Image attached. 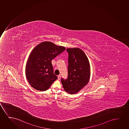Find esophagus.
Masks as SVG:
<instances>
[{"mask_svg":"<svg viewBox=\"0 0 129 129\" xmlns=\"http://www.w3.org/2000/svg\"><path fill=\"white\" fill-rule=\"evenodd\" d=\"M57 77H58V80H60V78H61V75H58Z\"/></svg>","mask_w":129,"mask_h":129,"instance_id":"esophagus-1","label":"esophagus"}]
</instances>
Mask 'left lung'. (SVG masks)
Masks as SVG:
<instances>
[{"mask_svg": "<svg viewBox=\"0 0 129 129\" xmlns=\"http://www.w3.org/2000/svg\"><path fill=\"white\" fill-rule=\"evenodd\" d=\"M69 53L68 78L61 79L65 91L70 94L78 93L88 83L90 66L85 53L78 48H67Z\"/></svg>", "mask_w": 129, "mask_h": 129, "instance_id": "left-lung-1", "label": "left lung"}]
</instances>
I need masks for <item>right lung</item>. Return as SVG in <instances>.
Returning a JSON list of instances; mask_svg holds the SVG:
<instances>
[{
  "mask_svg": "<svg viewBox=\"0 0 129 129\" xmlns=\"http://www.w3.org/2000/svg\"><path fill=\"white\" fill-rule=\"evenodd\" d=\"M65 47L45 41L36 46L26 62V75L31 86L40 91L48 89L57 77L54 75L51 60Z\"/></svg>",
  "mask_w": 129,
  "mask_h": 129,
  "instance_id": "obj_1",
  "label": "right lung"
}]
</instances>
